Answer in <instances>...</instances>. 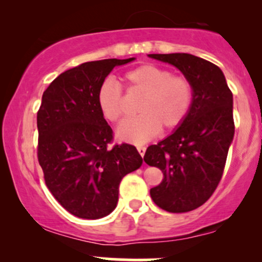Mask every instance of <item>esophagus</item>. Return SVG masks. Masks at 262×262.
Here are the masks:
<instances>
[{
    "label": "esophagus",
    "instance_id": "34e87169",
    "mask_svg": "<svg viewBox=\"0 0 262 262\" xmlns=\"http://www.w3.org/2000/svg\"><path fill=\"white\" fill-rule=\"evenodd\" d=\"M137 149H138V151H139V154H140L141 156H144V154H145V150H146L145 146L139 145V146H137Z\"/></svg>",
    "mask_w": 262,
    "mask_h": 262
}]
</instances>
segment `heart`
<instances>
[{
	"label": "heart",
	"instance_id": "1",
	"mask_svg": "<svg viewBox=\"0 0 262 262\" xmlns=\"http://www.w3.org/2000/svg\"><path fill=\"white\" fill-rule=\"evenodd\" d=\"M128 92L144 95L135 118L122 123L117 137L133 144L145 143L162 128L172 130L187 118L193 104V85L186 76L173 75L169 69L144 64L123 75ZM98 108L107 121L118 123L125 117L121 86L112 79L104 80L97 90Z\"/></svg>",
	"mask_w": 262,
	"mask_h": 262
}]
</instances>
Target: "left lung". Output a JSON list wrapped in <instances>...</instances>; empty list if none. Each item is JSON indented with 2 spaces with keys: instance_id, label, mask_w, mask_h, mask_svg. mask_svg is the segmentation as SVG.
Masks as SVG:
<instances>
[{
  "instance_id": "left-lung-1",
  "label": "left lung",
  "mask_w": 262,
  "mask_h": 262,
  "mask_svg": "<svg viewBox=\"0 0 262 262\" xmlns=\"http://www.w3.org/2000/svg\"><path fill=\"white\" fill-rule=\"evenodd\" d=\"M176 66L193 85V104L185 122L166 139L150 145L144 161L164 179L150 189L158 207L185 213L206 203L217 188L234 137L233 93L217 65L186 53L149 54Z\"/></svg>"
}]
</instances>
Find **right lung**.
Here are the masks:
<instances>
[{
  "mask_svg": "<svg viewBox=\"0 0 262 262\" xmlns=\"http://www.w3.org/2000/svg\"><path fill=\"white\" fill-rule=\"evenodd\" d=\"M134 58L83 62L60 74L45 90L37 113L38 161L45 185L71 214L106 217L118 187L143 159L130 144L110 146L113 130L98 108L97 90L114 66Z\"/></svg>",
  "mask_w": 262,
  "mask_h": 262,
  "instance_id": "add662e5",
  "label": "right lung"
}]
</instances>
